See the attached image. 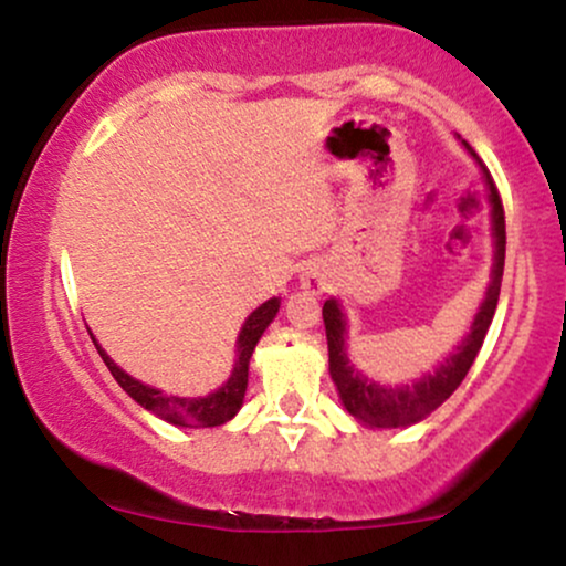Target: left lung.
Here are the masks:
<instances>
[{
    "instance_id": "left-lung-1",
    "label": "left lung",
    "mask_w": 566,
    "mask_h": 566,
    "mask_svg": "<svg viewBox=\"0 0 566 566\" xmlns=\"http://www.w3.org/2000/svg\"><path fill=\"white\" fill-rule=\"evenodd\" d=\"M469 153L472 147L467 145ZM474 155V153H472ZM485 168V166H482ZM485 181L490 189V206H493V234H495V263H493V279L485 295V303L480 305V313L474 316L472 332H469L464 343L455 348L442 364L419 382L406 387H385L371 382L369 377L358 374L350 366L348 353H345V318L339 311L337 301L324 303V326H326V345H329V371L335 379L343 406L348 408L360 424L369 427H408L417 424L424 417H430L434 408L446 403L455 392V387L464 382L467 371L472 369L474 358L485 343V335L493 322L495 305H499L501 295V279H503V261H506V216H503V202L495 187L493 176L485 168Z\"/></svg>"
}]
</instances>
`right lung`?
I'll list each match as a JSON object with an SVG mask.
<instances>
[{
  "label": "right lung",
  "instance_id": "right-lung-1",
  "mask_svg": "<svg viewBox=\"0 0 566 566\" xmlns=\"http://www.w3.org/2000/svg\"><path fill=\"white\" fill-rule=\"evenodd\" d=\"M276 311H279V301L274 297V301H265L261 308H255L253 313H250L248 322H244L242 332H240L234 371H231L229 382L223 387H218L216 392L206 395V398H176V395H166L163 390H155V387L142 385L139 379L128 377L124 369H118V366L107 358V353L99 348L97 339L94 337L92 339H94V345H97L105 366L115 377V382L124 387V390L132 395V398L142 408H147V411H153L155 417L171 421V424H179V427H221V424H227V421L234 417L237 411H240L244 390H248L250 356H253L258 339H261L265 326L274 322Z\"/></svg>",
  "mask_w": 566,
  "mask_h": 566
}]
</instances>
